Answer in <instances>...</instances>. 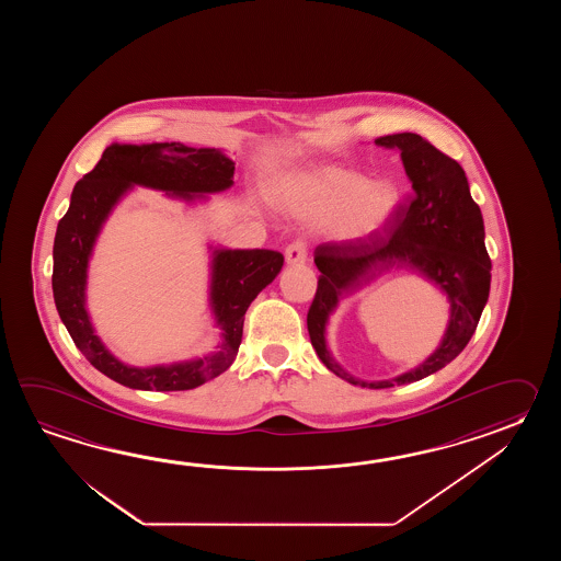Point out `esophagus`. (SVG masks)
<instances>
[{"label": "esophagus", "instance_id": "obj_1", "mask_svg": "<svg viewBox=\"0 0 561 561\" xmlns=\"http://www.w3.org/2000/svg\"><path fill=\"white\" fill-rule=\"evenodd\" d=\"M285 259L288 264H302L307 261V244L302 240L290 242L285 249Z\"/></svg>", "mask_w": 561, "mask_h": 561}]
</instances>
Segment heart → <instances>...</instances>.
I'll return each mask as SVG.
<instances>
[{
	"label": "heart",
	"mask_w": 561,
	"mask_h": 561,
	"mask_svg": "<svg viewBox=\"0 0 561 561\" xmlns=\"http://www.w3.org/2000/svg\"><path fill=\"white\" fill-rule=\"evenodd\" d=\"M278 203L298 218L336 215L334 237L360 239L377 232L393 216L399 196L391 184H369L363 174L345 168H319L286 180Z\"/></svg>",
	"instance_id": "obj_1"
}]
</instances>
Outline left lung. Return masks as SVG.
Returning a JSON list of instances; mask_svg holds the SVG:
<instances>
[{"mask_svg": "<svg viewBox=\"0 0 561 561\" xmlns=\"http://www.w3.org/2000/svg\"><path fill=\"white\" fill-rule=\"evenodd\" d=\"M375 144L399 148L411 194L397 206L393 227L382 234L317 247L314 264L321 276L307 327L310 343L327 369L351 385L387 389L443 369L466 348L488 302L491 261L483 240V216L469 194L463 168L413 131L381 136ZM394 262L411 263L442 285L453 302V319L443 345L421 368L394 382H360L333 363L323 345V324L343 289L360 285Z\"/></svg>", "mask_w": 561, "mask_h": 561, "instance_id": "obj_1", "label": "left lung"}]
</instances>
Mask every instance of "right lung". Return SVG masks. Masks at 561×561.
Listing matches in <instances>:
<instances>
[{
  "instance_id": "add662e5",
  "label": "right lung",
  "mask_w": 561,
  "mask_h": 561,
  "mask_svg": "<svg viewBox=\"0 0 561 561\" xmlns=\"http://www.w3.org/2000/svg\"><path fill=\"white\" fill-rule=\"evenodd\" d=\"M232 176L234 162L215 148H191L180 142L112 144L94 170L76 182L70 208L56 230L51 288L56 309L73 343L110 379L142 391H188L215 379L234 363L242 341L244 312L280 273L285 263L280 252H215L210 300L225 341L210 357L170 367H128L100 343L84 307L85 268L95 237L112 206L131 184L174 192L191 201L192 194L227 191Z\"/></svg>"
}]
</instances>
